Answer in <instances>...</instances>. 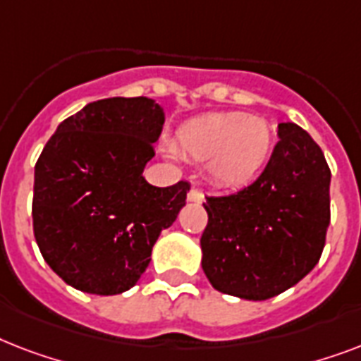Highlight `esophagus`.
<instances>
[{"label": "esophagus", "mask_w": 361, "mask_h": 361, "mask_svg": "<svg viewBox=\"0 0 361 361\" xmlns=\"http://www.w3.org/2000/svg\"><path fill=\"white\" fill-rule=\"evenodd\" d=\"M187 198H189V202H204V191L198 187H192Z\"/></svg>", "instance_id": "obj_1"}]
</instances>
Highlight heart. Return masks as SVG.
Returning a JSON list of instances; mask_svg holds the SVG:
<instances>
[{"instance_id": "1", "label": "heart", "mask_w": 361, "mask_h": 361, "mask_svg": "<svg viewBox=\"0 0 361 361\" xmlns=\"http://www.w3.org/2000/svg\"><path fill=\"white\" fill-rule=\"evenodd\" d=\"M176 144L189 157L208 161L209 176L219 185L240 187L268 163L274 133L258 116L217 112L183 125Z\"/></svg>"}]
</instances>
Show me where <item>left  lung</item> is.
<instances>
[{
	"mask_svg": "<svg viewBox=\"0 0 361 361\" xmlns=\"http://www.w3.org/2000/svg\"><path fill=\"white\" fill-rule=\"evenodd\" d=\"M279 140L257 180L206 197L202 269L215 290L268 300L319 264L330 225V166L309 133L279 123Z\"/></svg>",
	"mask_w": 361,
	"mask_h": 361,
	"instance_id": "obj_1",
	"label": "left lung"
}]
</instances>
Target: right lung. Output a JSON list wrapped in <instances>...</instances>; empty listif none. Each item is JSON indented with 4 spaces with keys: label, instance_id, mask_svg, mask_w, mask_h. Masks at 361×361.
I'll return each instance as SVG.
<instances>
[{
    "label": "right lung",
    "instance_id": "obj_1",
    "mask_svg": "<svg viewBox=\"0 0 361 361\" xmlns=\"http://www.w3.org/2000/svg\"><path fill=\"white\" fill-rule=\"evenodd\" d=\"M163 123L152 99H101L47 142L35 164L33 234L67 285L99 296L129 290L185 206L189 181L155 187L142 176Z\"/></svg>",
    "mask_w": 361,
    "mask_h": 361
}]
</instances>
